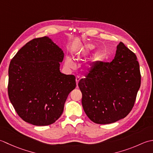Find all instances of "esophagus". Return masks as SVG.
I'll list each match as a JSON object with an SVG mask.
<instances>
[{
  "label": "esophagus",
  "mask_w": 153,
  "mask_h": 153,
  "mask_svg": "<svg viewBox=\"0 0 153 153\" xmlns=\"http://www.w3.org/2000/svg\"><path fill=\"white\" fill-rule=\"evenodd\" d=\"M80 79V76H76V79H75V80H76V85H78V83H79Z\"/></svg>",
  "instance_id": "1"
}]
</instances>
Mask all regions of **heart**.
<instances>
[{
  "label": "heart",
  "mask_w": 153,
  "mask_h": 153,
  "mask_svg": "<svg viewBox=\"0 0 153 153\" xmlns=\"http://www.w3.org/2000/svg\"><path fill=\"white\" fill-rule=\"evenodd\" d=\"M95 48V45L91 44V43H87L85 45H83L80 48L79 51L77 52V57H80V56H85L88 55L90 52H91L93 49ZM102 53L101 50H96L94 53L93 54L92 57L91 58V61L94 63L98 62L101 59ZM65 64L66 67L68 68H73L74 66V64L72 59L69 57H67L65 59Z\"/></svg>",
  "instance_id": "heart-1"
}]
</instances>
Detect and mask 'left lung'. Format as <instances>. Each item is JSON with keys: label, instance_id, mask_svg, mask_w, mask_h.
<instances>
[{"label": "left lung", "instance_id": "1", "mask_svg": "<svg viewBox=\"0 0 153 153\" xmlns=\"http://www.w3.org/2000/svg\"><path fill=\"white\" fill-rule=\"evenodd\" d=\"M133 52L120 42L111 63L98 62L79 82L86 116L98 124L123 119L135 104L141 86L139 64Z\"/></svg>", "mask_w": 153, "mask_h": 153}]
</instances>
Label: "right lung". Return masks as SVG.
I'll list each match as a JSON object with an SVG mask.
<instances>
[{
	"mask_svg": "<svg viewBox=\"0 0 153 153\" xmlns=\"http://www.w3.org/2000/svg\"><path fill=\"white\" fill-rule=\"evenodd\" d=\"M64 53L49 37L31 40L10 61L8 93L24 121L51 125L63 114L65 102L76 87L75 76L60 71Z\"/></svg>",
	"mask_w": 153,
	"mask_h": 153,
	"instance_id": "obj_1",
	"label": "right lung"
}]
</instances>
